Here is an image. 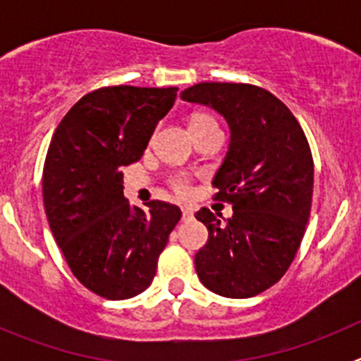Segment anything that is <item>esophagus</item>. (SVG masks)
Masks as SVG:
<instances>
[{
  "label": "esophagus",
  "mask_w": 361,
  "mask_h": 361,
  "mask_svg": "<svg viewBox=\"0 0 361 361\" xmlns=\"http://www.w3.org/2000/svg\"><path fill=\"white\" fill-rule=\"evenodd\" d=\"M183 219L184 220L193 219V208H191V206H183Z\"/></svg>",
  "instance_id": "esophagus-1"
}]
</instances>
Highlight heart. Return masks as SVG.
<instances>
[{"label":"heart","mask_w":361,"mask_h":361,"mask_svg":"<svg viewBox=\"0 0 361 361\" xmlns=\"http://www.w3.org/2000/svg\"><path fill=\"white\" fill-rule=\"evenodd\" d=\"M213 119L212 116H208V114H193L191 116V126L193 124H204V123H212ZM171 186H173V190L177 191L178 195H188L190 193V180H188L186 177H175L173 180H171Z\"/></svg>","instance_id":"heart-1"}]
</instances>
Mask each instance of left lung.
Wrapping results in <instances>:
<instances>
[{
  "instance_id": "1",
  "label": "left lung",
  "mask_w": 361,
  "mask_h": 361,
  "mask_svg": "<svg viewBox=\"0 0 361 361\" xmlns=\"http://www.w3.org/2000/svg\"><path fill=\"white\" fill-rule=\"evenodd\" d=\"M184 101L212 106L231 130L226 159L213 178L215 200L233 216L220 224L202 208L195 219L208 242L195 255L200 282L220 296L250 298L289 269L311 215L312 166L307 137L286 104L245 82H199Z\"/></svg>"
}]
</instances>
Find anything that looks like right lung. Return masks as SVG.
<instances>
[{"label":"right lung","mask_w":361,"mask_h":361,"mask_svg":"<svg viewBox=\"0 0 361 361\" xmlns=\"http://www.w3.org/2000/svg\"><path fill=\"white\" fill-rule=\"evenodd\" d=\"M177 90L99 88L70 108L50 141L44 213L73 276L103 298L126 300L148 288L183 215L161 200L130 206L121 171L142 157Z\"/></svg>","instance_id":"obj_1"}]
</instances>
